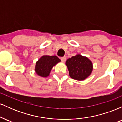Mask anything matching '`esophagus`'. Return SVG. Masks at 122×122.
I'll use <instances>...</instances> for the list:
<instances>
[{"instance_id":"34e87169","label":"esophagus","mask_w":122,"mask_h":122,"mask_svg":"<svg viewBox=\"0 0 122 122\" xmlns=\"http://www.w3.org/2000/svg\"><path fill=\"white\" fill-rule=\"evenodd\" d=\"M61 60L62 61V62H64L66 61V57H63L61 58Z\"/></svg>"}]
</instances>
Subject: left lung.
<instances>
[{"instance_id":"left-lung-1","label":"left lung","mask_w":122,"mask_h":122,"mask_svg":"<svg viewBox=\"0 0 122 122\" xmlns=\"http://www.w3.org/2000/svg\"><path fill=\"white\" fill-rule=\"evenodd\" d=\"M65 64L68 67L69 76L76 80H84L90 76L93 70V64L86 57L80 54L68 58Z\"/></svg>"}]
</instances>
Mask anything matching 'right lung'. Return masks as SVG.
I'll list each match as a JSON object with an SVG mask.
<instances>
[{"label": "right lung", "mask_w": 122, "mask_h": 122, "mask_svg": "<svg viewBox=\"0 0 122 122\" xmlns=\"http://www.w3.org/2000/svg\"><path fill=\"white\" fill-rule=\"evenodd\" d=\"M61 60L56 56L44 55L36 62L35 71L38 75L42 77H46L49 75L53 67Z\"/></svg>", "instance_id": "1"}]
</instances>
